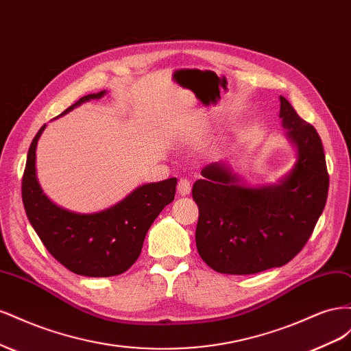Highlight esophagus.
I'll return each mask as SVG.
<instances>
[{"label":"esophagus","instance_id":"1","mask_svg":"<svg viewBox=\"0 0 351 351\" xmlns=\"http://www.w3.org/2000/svg\"><path fill=\"white\" fill-rule=\"evenodd\" d=\"M177 189H178L180 195L186 196L190 193V190H192V183H190V180H187V178H180Z\"/></svg>","mask_w":351,"mask_h":351}]
</instances>
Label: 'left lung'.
Instances as JSON below:
<instances>
[{"label":"left lung","mask_w":351,"mask_h":351,"mask_svg":"<svg viewBox=\"0 0 351 351\" xmlns=\"http://www.w3.org/2000/svg\"><path fill=\"white\" fill-rule=\"evenodd\" d=\"M280 117L299 159L280 184L247 189L224 164H209L192 189L199 208L196 246L221 274L250 275L289 263L312 236L326 204L329 176L316 129L280 97Z\"/></svg>","instance_id":"obj_1"}]
</instances>
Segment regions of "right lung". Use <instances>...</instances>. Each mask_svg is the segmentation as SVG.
Returning <instances> with one entry per match:
<instances>
[{
    "mask_svg": "<svg viewBox=\"0 0 351 351\" xmlns=\"http://www.w3.org/2000/svg\"><path fill=\"white\" fill-rule=\"evenodd\" d=\"M104 93L86 95L62 114ZM45 125L30 143L22 180V199L32 227L52 256L74 274L114 277L125 272L139 258L152 222L174 200L177 178L137 187L120 204L97 214L61 209L44 195L36 180V145Z\"/></svg>",
    "mask_w": 351,
    "mask_h": 351,
    "instance_id": "obj_1",
    "label": "right lung"
}]
</instances>
